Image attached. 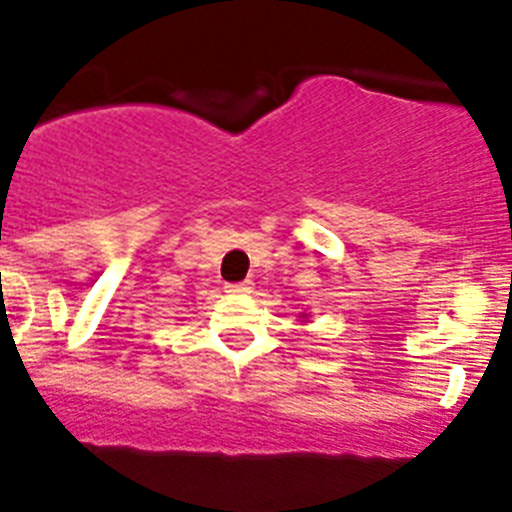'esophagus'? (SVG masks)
I'll return each instance as SVG.
<instances>
[{
  "label": "esophagus",
  "mask_w": 512,
  "mask_h": 512,
  "mask_svg": "<svg viewBox=\"0 0 512 512\" xmlns=\"http://www.w3.org/2000/svg\"><path fill=\"white\" fill-rule=\"evenodd\" d=\"M224 288H227V293L245 295V293H250V290H252V283H250V280H242V283H227Z\"/></svg>",
  "instance_id": "34e87169"
}]
</instances>
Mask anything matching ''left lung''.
Returning a JSON list of instances; mask_svg holds the SVG:
<instances>
[{"mask_svg":"<svg viewBox=\"0 0 512 512\" xmlns=\"http://www.w3.org/2000/svg\"><path fill=\"white\" fill-rule=\"evenodd\" d=\"M300 318H303V323H310L308 321V313H300Z\"/></svg>","mask_w":512,"mask_h":512,"instance_id":"left-lung-1","label":"left lung"}]
</instances>
